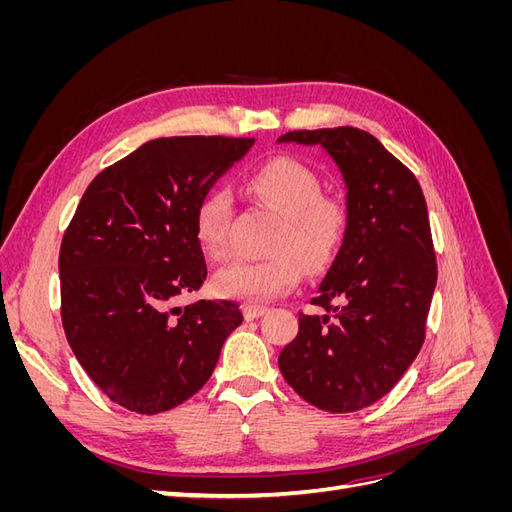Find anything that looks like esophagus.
Listing matches in <instances>:
<instances>
[{
  "instance_id": "34e87169",
  "label": "esophagus",
  "mask_w": 512,
  "mask_h": 512,
  "mask_svg": "<svg viewBox=\"0 0 512 512\" xmlns=\"http://www.w3.org/2000/svg\"><path fill=\"white\" fill-rule=\"evenodd\" d=\"M262 314H267V307H262V305H243L245 320H254V318H258Z\"/></svg>"
}]
</instances>
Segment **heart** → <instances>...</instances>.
Masks as SVG:
<instances>
[{
	"mask_svg": "<svg viewBox=\"0 0 512 512\" xmlns=\"http://www.w3.org/2000/svg\"><path fill=\"white\" fill-rule=\"evenodd\" d=\"M245 192L280 215L267 258L235 260L213 275V292L224 299L265 303L299 286L303 267L320 271L337 254L346 230V213L331 198H322V183L312 168L273 158L256 166L243 181ZM230 196L209 190L194 209V237L213 260L228 254Z\"/></svg>",
	"mask_w": 512,
	"mask_h": 512,
	"instance_id": "b5f03b06",
	"label": "heart"
}]
</instances>
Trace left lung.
I'll list each match as a JSON object with an SVG mask.
<instances>
[{"mask_svg": "<svg viewBox=\"0 0 512 512\" xmlns=\"http://www.w3.org/2000/svg\"><path fill=\"white\" fill-rule=\"evenodd\" d=\"M320 145L346 181V235L299 333L280 352L294 393L327 412H356L389 393L425 342L438 280L421 185L359 128L294 130L280 143Z\"/></svg>", "mask_w": 512, "mask_h": 512, "instance_id": "left-lung-1", "label": "left lung"}]
</instances>
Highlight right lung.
Returning <instances> with one entry per match:
<instances>
[{
  "instance_id": "1",
  "label": "right lung",
  "mask_w": 512,
  "mask_h": 512,
  "mask_svg": "<svg viewBox=\"0 0 512 512\" xmlns=\"http://www.w3.org/2000/svg\"><path fill=\"white\" fill-rule=\"evenodd\" d=\"M254 138H156L87 185L59 250L61 322L76 361L115 404L158 414L213 374L243 322L235 301L177 307L207 280L196 203Z\"/></svg>"
}]
</instances>
